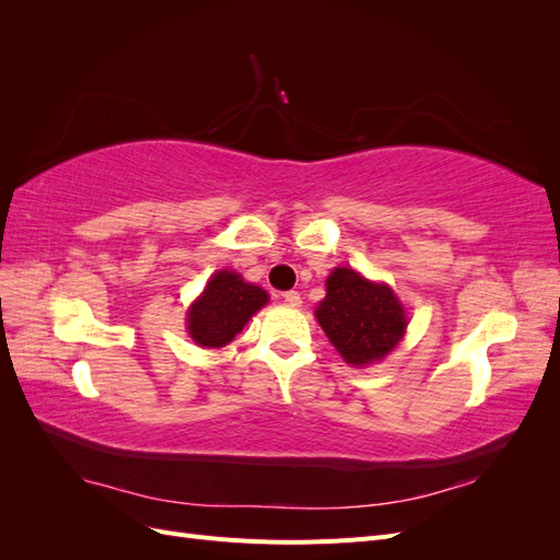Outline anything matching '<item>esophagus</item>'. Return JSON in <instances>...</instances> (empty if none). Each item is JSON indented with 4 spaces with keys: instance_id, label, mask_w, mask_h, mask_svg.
Here are the masks:
<instances>
[{
    "instance_id": "34e87169",
    "label": "esophagus",
    "mask_w": 560,
    "mask_h": 560,
    "mask_svg": "<svg viewBox=\"0 0 560 560\" xmlns=\"http://www.w3.org/2000/svg\"><path fill=\"white\" fill-rule=\"evenodd\" d=\"M282 299H284L287 306H292V308H299V306H301V294H299V292H284Z\"/></svg>"
}]
</instances>
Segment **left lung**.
Here are the masks:
<instances>
[{
	"label": "left lung",
	"mask_w": 560,
	"mask_h": 560,
	"mask_svg": "<svg viewBox=\"0 0 560 560\" xmlns=\"http://www.w3.org/2000/svg\"><path fill=\"white\" fill-rule=\"evenodd\" d=\"M319 327L352 366L381 362L406 331V311L383 282H371L352 268H334L327 296L315 308Z\"/></svg>",
	"instance_id": "1"
}]
</instances>
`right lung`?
Wrapping results in <instances>:
<instances>
[{
  "mask_svg": "<svg viewBox=\"0 0 560 560\" xmlns=\"http://www.w3.org/2000/svg\"><path fill=\"white\" fill-rule=\"evenodd\" d=\"M266 303L268 294L261 287L245 282L229 268L217 270L186 311V331L202 348H224Z\"/></svg>",
  "mask_w": 560,
  "mask_h": 560,
  "instance_id": "add662e5",
  "label": "right lung"
}]
</instances>
